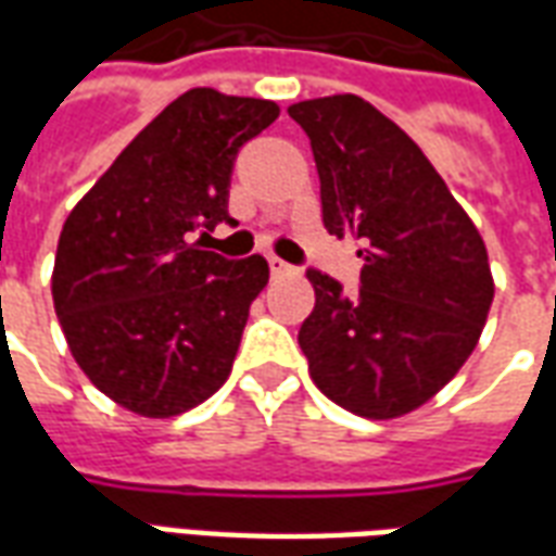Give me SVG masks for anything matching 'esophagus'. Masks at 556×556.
I'll return each mask as SVG.
<instances>
[{
    "mask_svg": "<svg viewBox=\"0 0 556 556\" xmlns=\"http://www.w3.org/2000/svg\"><path fill=\"white\" fill-rule=\"evenodd\" d=\"M267 262H270V274H274V277H282V274H291V270H294L289 262H282V258H277V255H270Z\"/></svg>",
    "mask_w": 556,
    "mask_h": 556,
    "instance_id": "esophagus-1",
    "label": "esophagus"
}]
</instances>
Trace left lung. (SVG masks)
Returning a JSON list of instances; mask_svg holds the SVG:
<instances>
[{"label":"left lung","mask_w":556,"mask_h":556,"mask_svg":"<svg viewBox=\"0 0 556 556\" xmlns=\"http://www.w3.org/2000/svg\"><path fill=\"white\" fill-rule=\"evenodd\" d=\"M313 146L321 219L361 241V291L306 270L298 342L315 387L357 417L426 405L477 349L494 301L482 235L414 139L357 94L291 103Z\"/></svg>","instance_id":"left-lung-1"}]
</instances>
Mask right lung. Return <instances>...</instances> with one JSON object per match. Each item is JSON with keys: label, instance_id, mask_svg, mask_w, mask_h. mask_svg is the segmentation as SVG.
<instances>
[{"label": "right lung", "instance_id": "obj_1", "mask_svg": "<svg viewBox=\"0 0 556 556\" xmlns=\"http://www.w3.org/2000/svg\"><path fill=\"white\" fill-rule=\"evenodd\" d=\"M277 115L262 98L184 91L67 214L59 325L91 384L139 417H178L229 378L270 270L262 255L229 262L190 235L231 223L235 157Z\"/></svg>", "mask_w": 556, "mask_h": 556}]
</instances>
